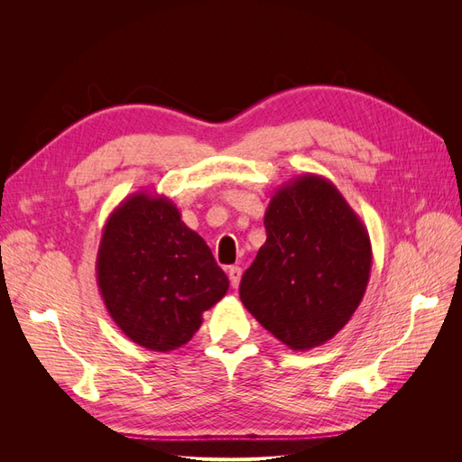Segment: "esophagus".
I'll return each instance as SVG.
<instances>
[{"instance_id":"34e87169","label":"esophagus","mask_w":462,"mask_h":462,"mask_svg":"<svg viewBox=\"0 0 462 462\" xmlns=\"http://www.w3.org/2000/svg\"><path fill=\"white\" fill-rule=\"evenodd\" d=\"M227 275H229V282H231V287L236 289L241 283V275H243V270L239 268V265H231V268L227 270Z\"/></svg>"}]
</instances>
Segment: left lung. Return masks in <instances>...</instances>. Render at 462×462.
I'll list each match as a JSON object with an SVG mask.
<instances>
[{
	"mask_svg": "<svg viewBox=\"0 0 462 462\" xmlns=\"http://www.w3.org/2000/svg\"><path fill=\"white\" fill-rule=\"evenodd\" d=\"M263 227L265 243L241 279L245 309L292 351L328 343L368 287L365 223L331 180L304 173L273 194Z\"/></svg>",
	"mask_w": 462,
	"mask_h": 462,
	"instance_id": "8db88e82",
	"label": "left lung"
}]
</instances>
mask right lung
<instances>
[{"label":"right lung","mask_w":462,"mask_h":462,"mask_svg":"<svg viewBox=\"0 0 462 462\" xmlns=\"http://www.w3.org/2000/svg\"><path fill=\"white\" fill-rule=\"evenodd\" d=\"M106 309L127 337L170 353L192 339L202 314L219 302L229 279L177 206L146 190L109 214L96 258Z\"/></svg>","instance_id":"1"}]
</instances>
